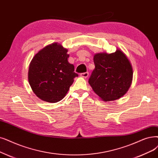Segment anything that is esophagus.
Listing matches in <instances>:
<instances>
[{"instance_id": "obj_1", "label": "esophagus", "mask_w": 158, "mask_h": 158, "mask_svg": "<svg viewBox=\"0 0 158 158\" xmlns=\"http://www.w3.org/2000/svg\"><path fill=\"white\" fill-rule=\"evenodd\" d=\"M88 75H89L88 72H84V73H81L80 74L81 76L82 77H84V78H86V77H88Z\"/></svg>"}]
</instances>
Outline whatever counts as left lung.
Masks as SVG:
<instances>
[{"mask_svg": "<svg viewBox=\"0 0 158 158\" xmlns=\"http://www.w3.org/2000/svg\"><path fill=\"white\" fill-rule=\"evenodd\" d=\"M95 69L88 83L95 93L104 101L118 99L131 85L133 71L130 61L120 50L108 54L101 53L94 57Z\"/></svg>", "mask_w": 158, "mask_h": 158, "instance_id": "obj_1", "label": "left lung"}]
</instances>
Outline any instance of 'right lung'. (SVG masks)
Wrapping results in <instances>:
<instances>
[{"mask_svg":"<svg viewBox=\"0 0 158 158\" xmlns=\"http://www.w3.org/2000/svg\"><path fill=\"white\" fill-rule=\"evenodd\" d=\"M67 52L60 44L53 43L40 50L31 61L29 83L43 101L57 102L63 99L78 76L74 66L68 63Z\"/></svg>","mask_w":158,"mask_h":158,"instance_id":"obj_1","label":"right lung"}]
</instances>
